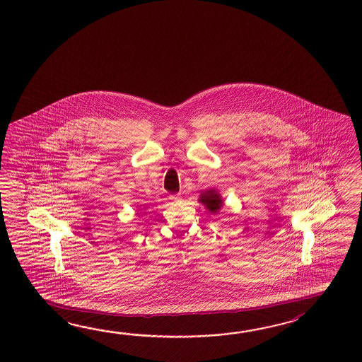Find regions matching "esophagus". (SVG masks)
<instances>
[{
    "label": "esophagus",
    "mask_w": 362,
    "mask_h": 362,
    "mask_svg": "<svg viewBox=\"0 0 362 362\" xmlns=\"http://www.w3.org/2000/svg\"><path fill=\"white\" fill-rule=\"evenodd\" d=\"M170 200L173 203H178L181 200V195H170Z\"/></svg>",
    "instance_id": "34e87169"
}]
</instances>
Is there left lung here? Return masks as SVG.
<instances>
[{
    "instance_id": "left-lung-1",
    "label": "left lung",
    "mask_w": 362,
    "mask_h": 362,
    "mask_svg": "<svg viewBox=\"0 0 362 362\" xmlns=\"http://www.w3.org/2000/svg\"><path fill=\"white\" fill-rule=\"evenodd\" d=\"M199 202L212 214H216L220 208L223 207V204L221 195L215 189H211V190H207V192H202L199 197Z\"/></svg>"
}]
</instances>
